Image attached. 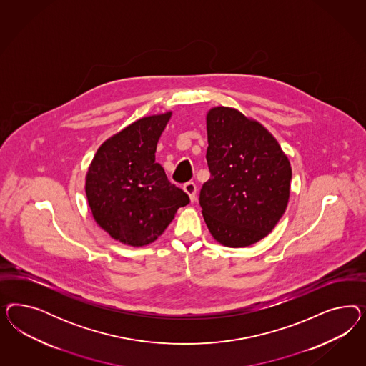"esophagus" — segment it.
<instances>
[{"label":"esophagus","instance_id":"34e87169","mask_svg":"<svg viewBox=\"0 0 366 366\" xmlns=\"http://www.w3.org/2000/svg\"><path fill=\"white\" fill-rule=\"evenodd\" d=\"M184 190L188 193L189 197H190L192 201H194V199H196V194H197V187H196V184H194V182H192V181L187 182V184L184 185Z\"/></svg>","mask_w":366,"mask_h":366}]
</instances>
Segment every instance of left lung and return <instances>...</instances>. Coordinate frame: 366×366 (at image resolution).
<instances>
[{
	"label": "left lung",
	"instance_id": "1",
	"mask_svg": "<svg viewBox=\"0 0 366 366\" xmlns=\"http://www.w3.org/2000/svg\"><path fill=\"white\" fill-rule=\"evenodd\" d=\"M211 178L199 205L212 236L227 247H248L274 229L286 211L291 167L277 139L229 107L207 117Z\"/></svg>",
	"mask_w": 366,
	"mask_h": 366
}]
</instances>
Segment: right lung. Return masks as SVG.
<instances>
[{
    "mask_svg": "<svg viewBox=\"0 0 366 366\" xmlns=\"http://www.w3.org/2000/svg\"><path fill=\"white\" fill-rule=\"evenodd\" d=\"M170 112L132 123L102 144L86 181L94 219L112 239L141 247L154 242L189 196L155 162Z\"/></svg>",
    "mask_w": 366,
    "mask_h": 366,
    "instance_id": "right-lung-1",
    "label": "right lung"
}]
</instances>
